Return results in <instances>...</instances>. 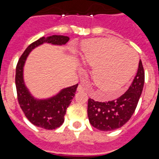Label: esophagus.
<instances>
[{
  "instance_id": "obj_1",
  "label": "esophagus",
  "mask_w": 159,
  "mask_h": 159,
  "mask_svg": "<svg viewBox=\"0 0 159 159\" xmlns=\"http://www.w3.org/2000/svg\"><path fill=\"white\" fill-rule=\"evenodd\" d=\"M85 90H86V89H85V87L83 85H78V88H77V91L78 92H84Z\"/></svg>"
}]
</instances>
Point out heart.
<instances>
[{"label": "heart", "instance_id": "1", "mask_svg": "<svg viewBox=\"0 0 159 159\" xmlns=\"http://www.w3.org/2000/svg\"><path fill=\"white\" fill-rule=\"evenodd\" d=\"M80 59L93 66L91 78L97 89L116 96L135 73V51L111 38L89 39L83 43Z\"/></svg>", "mask_w": 159, "mask_h": 159}]
</instances>
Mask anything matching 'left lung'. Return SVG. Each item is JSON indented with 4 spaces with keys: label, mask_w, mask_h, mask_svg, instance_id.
Masks as SVG:
<instances>
[{
    "label": "left lung",
    "mask_w": 159,
    "mask_h": 159,
    "mask_svg": "<svg viewBox=\"0 0 159 159\" xmlns=\"http://www.w3.org/2000/svg\"><path fill=\"white\" fill-rule=\"evenodd\" d=\"M144 70L139 60L135 78L127 92L115 101L99 102L89 98L88 117L93 127L100 131H113L121 128L135 112L144 85Z\"/></svg>",
    "instance_id": "8db88e82"
}]
</instances>
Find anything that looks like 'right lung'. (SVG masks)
<instances>
[{"label":"right lung","mask_w":159,"mask_h":159,"mask_svg":"<svg viewBox=\"0 0 159 159\" xmlns=\"http://www.w3.org/2000/svg\"><path fill=\"white\" fill-rule=\"evenodd\" d=\"M70 38L54 35L42 37L32 43L20 58L16 70V87L20 106L28 120L39 128L53 130L59 128L64 122V116L76 92L77 85L61 89L58 93L48 98H37L31 93L24 78V67L31 51L43 43L65 45Z\"/></svg>","instance_id":"right-lung-1"}]
</instances>
